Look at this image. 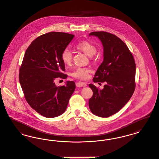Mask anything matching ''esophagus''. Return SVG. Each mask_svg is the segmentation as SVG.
I'll use <instances>...</instances> for the list:
<instances>
[{
	"label": "esophagus",
	"instance_id": "esophagus-1",
	"mask_svg": "<svg viewBox=\"0 0 159 159\" xmlns=\"http://www.w3.org/2000/svg\"><path fill=\"white\" fill-rule=\"evenodd\" d=\"M76 85H77L78 87H85L87 86V84H86L85 83H84V82H81V81H80V82H78V83L76 84Z\"/></svg>",
	"mask_w": 159,
	"mask_h": 159
}]
</instances>
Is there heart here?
<instances>
[{
  "label": "heart",
  "instance_id": "1",
  "mask_svg": "<svg viewBox=\"0 0 159 159\" xmlns=\"http://www.w3.org/2000/svg\"><path fill=\"white\" fill-rule=\"evenodd\" d=\"M75 48L89 57H92L97 52V48L95 46L91 43L83 41L77 43L75 45ZM61 60L64 64L69 65L72 60V53L68 48L64 49L61 55ZM90 70L87 68L85 67H77L74 72H72L71 75L75 78L79 80H85L88 78Z\"/></svg>",
  "mask_w": 159,
  "mask_h": 159
}]
</instances>
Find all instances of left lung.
I'll return each mask as SVG.
<instances>
[{"label":"left lung","mask_w":159,"mask_h":159,"mask_svg":"<svg viewBox=\"0 0 159 159\" xmlns=\"http://www.w3.org/2000/svg\"><path fill=\"white\" fill-rule=\"evenodd\" d=\"M98 37L104 48V60L96 72L94 83H106L102 90L92 84L93 96L90 110L96 116H110L127 104L135 90L136 64L125 43L116 35L104 31L91 32Z\"/></svg>","instance_id":"1"}]
</instances>
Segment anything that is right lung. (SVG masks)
Wrapping results in <instances>:
<instances>
[{
    "mask_svg": "<svg viewBox=\"0 0 159 159\" xmlns=\"http://www.w3.org/2000/svg\"><path fill=\"white\" fill-rule=\"evenodd\" d=\"M74 35L51 32L35 39L26 49L19 70V81L25 98L32 108L46 117L62 115L75 89L74 81L57 86V78L67 75L61 55Z\"/></svg>",
    "mask_w": 159,
    "mask_h": 159,
    "instance_id": "1",
    "label": "right lung"
}]
</instances>
